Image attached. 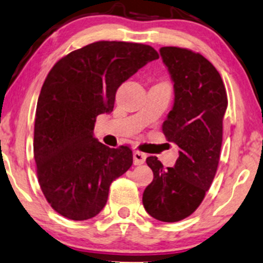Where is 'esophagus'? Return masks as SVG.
Instances as JSON below:
<instances>
[{"label":"esophagus","mask_w":263,"mask_h":263,"mask_svg":"<svg viewBox=\"0 0 263 263\" xmlns=\"http://www.w3.org/2000/svg\"><path fill=\"white\" fill-rule=\"evenodd\" d=\"M145 159H147V155L144 153L139 152V151H135L134 152V164L135 165H142L144 164Z\"/></svg>","instance_id":"obj_1"}]
</instances>
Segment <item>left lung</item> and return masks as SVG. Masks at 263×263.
I'll list each match as a JSON object with an SVG mask.
<instances>
[{"mask_svg":"<svg viewBox=\"0 0 263 263\" xmlns=\"http://www.w3.org/2000/svg\"><path fill=\"white\" fill-rule=\"evenodd\" d=\"M160 54L175 82L174 108L162 132L179 148V156L167 168L156 156L147 158L154 179L142 200L155 220L178 222L197 210L214 181L228 98L220 72L200 53L161 47Z\"/></svg>","mask_w":263,"mask_h":263,"instance_id":"8db88e82","label":"left lung"}]
</instances>
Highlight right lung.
Segmentation results:
<instances>
[{
    "mask_svg": "<svg viewBox=\"0 0 263 263\" xmlns=\"http://www.w3.org/2000/svg\"><path fill=\"white\" fill-rule=\"evenodd\" d=\"M159 58L152 46L98 41L55 63L40 92L34 158L40 187L54 211L85 221L102 211L111 182L134 161L131 148L93 137L98 115L110 112L122 82Z\"/></svg>",
    "mask_w": 263,
    "mask_h": 263,
    "instance_id": "right-lung-1",
    "label": "right lung"
}]
</instances>
